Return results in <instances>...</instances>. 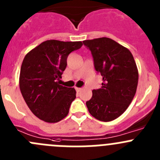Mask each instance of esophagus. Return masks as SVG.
<instances>
[{"instance_id":"esophagus-1","label":"esophagus","mask_w":160,"mask_h":160,"mask_svg":"<svg viewBox=\"0 0 160 160\" xmlns=\"http://www.w3.org/2000/svg\"><path fill=\"white\" fill-rule=\"evenodd\" d=\"M75 89L78 91V92H80L82 90V88H78V87H75Z\"/></svg>"}]
</instances>
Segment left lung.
<instances>
[{
    "instance_id": "8db88e82",
    "label": "left lung",
    "mask_w": 160,
    "mask_h": 160,
    "mask_svg": "<svg viewBox=\"0 0 160 160\" xmlns=\"http://www.w3.org/2000/svg\"><path fill=\"white\" fill-rule=\"evenodd\" d=\"M92 52L94 67L103 77L100 89L92 90L86 102L92 116L109 122L119 117L134 97L138 83V70L130 50L108 38L83 42Z\"/></svg>"
}]
</instances>
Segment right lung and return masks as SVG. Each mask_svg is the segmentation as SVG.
I'll return each instance as SVG.
<instances>
[{
	"label": "right lung",
	"instance_id": "obj_1",
	"mask_svg": "<svg viewBox=\"0 0 160 160\" xmlns=\"http://www.w3.org/2000/svg\"><path fill=\"white\" fill-rule=\"evenodd\" d=\"M82 45V42L47 40L24 57L19 89L30 110L40 119L57 122L68 115L76 91L62 86L56 80L62 78L68 55Z\"/></svg>",
	"mask_w": 160,
	"mask_h": 160
}]
</instances>
